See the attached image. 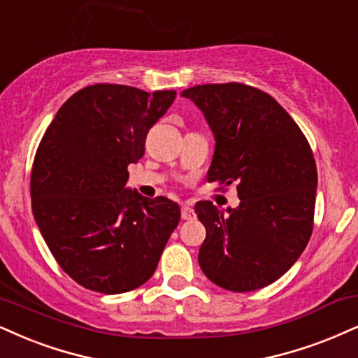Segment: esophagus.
Returning <instances> with one entry per match:
<instances>
[{
	"instance_id": "esophagus-1",
	"label": "esophagus",
	"mask_w": 358,
	"mask_h": 358,
	"mask_svg": "<svg viewBox=\"0 0 358 358\" xmlns=\"http://www.w3.org/2000/svg\"><path fill=\"white\" fill-rule=\"evenodd\" d=\"M180 215H182L184 220H192L194 217H196V214H194V209L187 204L182 206V209H180Z\"/></svg>"
}]
</instances>
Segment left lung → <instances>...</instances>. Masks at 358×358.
<instances>
[{
	"mask_svg": "<svg viewBox=\"0 0 358 358\" xmlns=\"http://www.w3.org/2000/svg\"><path fill=\"white\" fill-rule=\"evenodd\" d=\"M215 138L209 182L237 184L241 204H196L206 227L199 266L232 292L271 285L301 257L314 231L317 167L297 122L267 92L226 83L182 91Z\"/></svg>",
	"mask_w": 358,
	"mask_h": 358,
	"instance_id": "left-lung-1",
	"label": "left lung"
}]
</instances>
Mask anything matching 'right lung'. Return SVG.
<instances>
[{"mask_svg":"<svg viewBox=\"0 0 358 358\" xmlns=\"http://www.w3.org/2000/svg\"><path fill=\"white\" fill-rule=\"evenodd\" d=\"M176 91L92 85L69 98L43 134L31 169L33 215L52 257L74 282L122 294L151 279L180 209L126 189L127 166Z\"/></svg>","mask_w":358,"mask_h":358,"instance_id":"obj_1","label":"right lung"}]
</instances>
